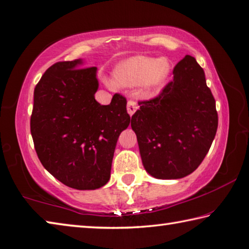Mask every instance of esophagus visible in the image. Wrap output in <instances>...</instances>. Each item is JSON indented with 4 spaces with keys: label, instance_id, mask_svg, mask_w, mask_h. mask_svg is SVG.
<instances>
[{
    "label": "esophagus",
    "instance_id": "1",
    "mask_svg": "<svg viewBox=\"0 0 249 249\" xmlns=\"http://www.w3.org/2000/svg\"><path fill=\"white\" fill-rule=\"evenodd\" d=\"M127 109H128V113L130 116H132L134 112L137 111L138 109V105L134 100H129L128 105H127Z\"/></svg>",
    "mask_w": 249,
    "mask_h": 249
}]
</instances>
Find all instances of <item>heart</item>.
<instances>
[{
    "label": "heart",
    "mask_w": 249,
    "mask_h": 249,
    "mask_svg": "<svg viewBox=\"0 0 249 249\" xmlns=\"http://www.w3.org/2000/svg\"><path fill=\"white\" fill-rule=\"evenodd\" d=\"M170 63L166 58H153L148 56H134L120 63L116 67L115 80L109 79L108 85L115 87H133L143 84L148 92L160 88L170 74Z\"/></svg>",
    "instance_id": "b5f03b06"
}]
</instances>
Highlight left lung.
<instances>
[{
    "label": "left lung",
    "instance_id": "obj_1",
    "mask_svg": "<svg viewBox=\"0 0 249 249\" xmlns=\"http://www.w3.org/2000/svg\"><path fill=\"white\" fill-rule=\"evenodd\" d=\"M131 118L146 172L161 180L181 178L198 168L218 125L215 99L205 74L186 55L173 69V79L156 98L139 101Z\"/></svg>",
    "mask_w": 249,
    "mask_h": 249
}]
</instances>
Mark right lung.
<instances>
[{"label": "right lung", "mask_w": 249, "mask_h": 249, "mask_svg": "<svg viewBox=\"0 0 249 249\" xmlns=\"http://www.w3.org/2000/svg\"><path fill=\"white\" fill-rule=\"evenodd\" d=\"M81 64L58 62L45 71L34 89L31 133L53 177L72 189L96 190L109 181L118 138L130 116L120 93L107 106L96 101L97 68Z\"/></svg>", "instance_id": "right-lung-1"}]
</instances>
